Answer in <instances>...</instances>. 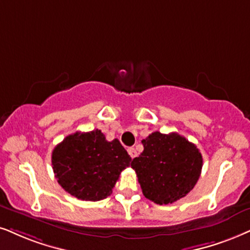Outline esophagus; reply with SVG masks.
Wrapping results in <instances>:
<instances>
[{
	"mask_svg": "<svg viewBox=\"0 0 250 250\" xmlns=\"http://www.w3.org/2000/svg\"><path fill=\"white\" fill-rule=\"evenodd\" d=\"M128 153H129V156H130V157L132 158V159H134V158H135L136 156H137V152H136V150H135L134 147H130V148H129V150H128Z\"/></svg>",
	"mask_w": 250,
	"mask_h": 250,
	"instance_id": "obj_1",
	"label": "esophagus"
}]
</instances>
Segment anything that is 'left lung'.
I'll return each mask as SVG.
<instances>
[{
	"mask_svg": "<svg viewBox=\"0 0 250 250\" xmlns=\"http://www.w3.org/2000/svg\"><path fill=\"white\" fill-rule=\"evenodd\" d=\"M144 150L131 162L145 197L163 205L185 197L200 179L203 158L183 136L154 131L142 141Z\"/></svg>",
	"mask_w": 250,
	"mask_h": 250,
	"instance_id": "obj_1",
	"label": "left lung"
}]
</instances>
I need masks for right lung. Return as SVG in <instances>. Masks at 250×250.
<instances>
[{
  "label": "right lung",
  "instance_id": "add662e5",
  "mask_svg": "<svg viewBox=\"0 0 250 250\" xmlns=\"http://www.w3.org/2000/svg\"><path fill=\"white\" fill-rule=\"evenodd\" d=\"M130 162L119 140L106 141L98 129L67 136L52 153L53 170L60 186L82 201L97 202L109 196Z\"/></svg>",
  "mask_w": 250,
  "mask_h": 250
}]
</instances>
